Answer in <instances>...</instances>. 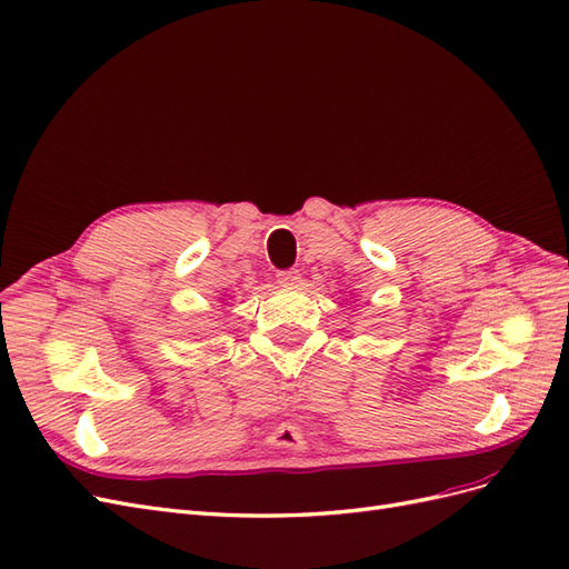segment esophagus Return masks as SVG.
<instances>
[{
  "label": "esophagus",
  "instance_id": "obj_1",
  "mask_svg": "<svg viewBox=\"0 0 569 569\" xmlns=\"http://www.w3.org/2000/svg\"><path fill=\"white\" fill-rule=\"evenodd\" d=\"M299 280H301V278H299V270H291V268H289V270H280V272H278V282H280L282 287H297Z\"/></svg>",
  "mask_w": 569,
  "mask_h": 569
}]
</instances>
